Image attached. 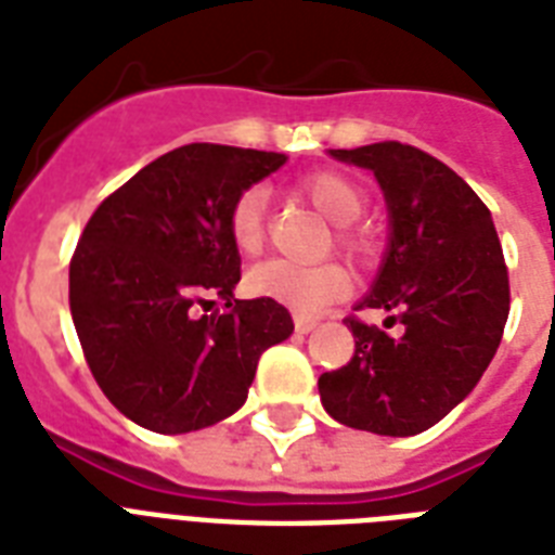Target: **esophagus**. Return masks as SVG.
I'll use <instances>...</instances> for the list:
<instances>
[{
	"instance_id": "34e87169",
	"label": "esophagus",
	"mask_w": 555,
	"mask_h": 555,
	"mask_svg": "<svg viewBox=\"0 0 555 555\" xmlns=\"http://www.w3.org/2000/svg\"><path fill=\"white\" fill-rule=\"evenodd\" d=\"M294 325H296V331H299V334H311V331L317 328V320H308V317H296Z\"/></svg>"
}]
</instances>
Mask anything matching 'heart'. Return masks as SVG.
Returning a JSON list of instances; mask_svg holds the SVG:
<instances>
[{"instance_id": "heart-1", "label": "heart", "mask_w": 555, "mask_h": 555, "mask_svg": "<svg viewBox=\"0 0 555 555\" xmlns=\"http://www.w3.org/2000/svg\"><path fill=\"white\" fill-rule=\"evenodd\" d=\"M299 192L337 224V247L351 259H369L374 253V238L365 227L354 224L365 209V192L351 178L339 172H313L299 181ZM264 218H268V192L261 186H247L230 207V238L242 253H256L264 244ZM351 276L337 261L322 264H294V261L273 259L250 270L247 291L256 296H268L273 302L285 305L299 317H313L325 311L348 294Z\"/></svg>"}]
</instances>
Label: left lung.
Returning a JSON list of instances; mask_svg holds the SVG:
<instances>
[{
	"label": "left lung",
	"mask_w": 555,
	"mask_h": 555,
	"mask_svg": "<svg viewBox=\"0 0 555 555\" xmlns=\"http://www.w3.org/2000/svg\"><path fill=\"white\" fill-rule=\"evenodd\" d=\"M331 155L374 172L388 204V250L354 311H388V337L348 317L354 357L320 377L325 412L351 429L409 438L447 417L499 351L509 279L487 204L429 152L400 141Z\"/></svg>",
	"instance_id": "1"
}]
</instances>
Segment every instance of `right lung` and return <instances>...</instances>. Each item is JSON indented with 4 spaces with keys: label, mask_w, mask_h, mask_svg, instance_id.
<instances>
[{
    "label": "right lung",
    "mask_w": 555,
    "mask_h": 555,
    "mask_svg": "<svg viewBox=\"0 0 555 555\" xmlns=\"http://www.w3.org/2000/svg\"><path fill=\"white\" fill-rule=\"evenodd\" d=\"M279 152L186 143L103 198L68 268V305L91 374L143 429L184 435L238 412L261 351L294 334L285 305L235 299L230 238L238 192L285 164ZM209 295L225 311L198 314Z\"/></svg>",
    "instance_id": "add662e5"
}]
</instances>
